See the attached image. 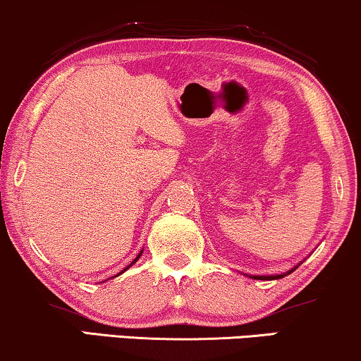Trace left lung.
<instances>
[{"label":"left lung","mask_w":361,"mask_h":361,"mask_svg":"<svg viewBox=\"0 0 361 361\" xmlns=\"http://www.w3.org/2000/svg\"><path fill=\"white\" fill-rule=\"evenodd\" d=\"M294 269H290L289 273H293ZM288 273V274H289ZM286 274H278V276H255V279H264V281H269V279H279V278H284Z\"/></svg>","instance_id":"left-lung-1"}]
</instances>
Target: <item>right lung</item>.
<instances>
[{
    "instance_id": "obj_1",
    "label": "right lung",
    "mask_w": 361,
    "mask_h": 361,
    "mask_svg": "<svg viewBox=\"0 0 361 361\" xmlns=\"http://www.w3.org/2000/svg\"><path fill=\"white\" fill-rule=\"evenodd\" d=\"M141 255H142V251H141V253H140V255H137V258H136L135 261H133V263H131L130 266H133V264H135V263H136V261H137V259H140V256H141ZM130 266H126V268H125V269H123V271H126L128 268H130ZM123 271H121V273H123ZM121 273H120V274H121Z\"/></svg>"
}]
</instances>
